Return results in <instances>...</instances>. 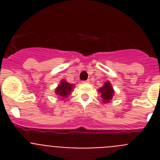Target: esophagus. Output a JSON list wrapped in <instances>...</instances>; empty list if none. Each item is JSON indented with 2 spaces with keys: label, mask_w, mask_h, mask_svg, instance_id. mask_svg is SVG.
I'll list each match as a JSON object with an SVG mask.
<instances>
[{
  "label": "esophagus",
  "mask_w": 160,
  "mask_h": 160,
  "mask_svg": "<svg viewBox=\"0 0 160 160\" xmlns=\"http://www.w3.org/2000/svg\"><path fill=\"white\" fill-rule=\"evenodd\" d=\"M89 82H90V80H86V81H82V83H88Z\"/></svg>",
  "instance_id": "obj_1"
}]
</instances>
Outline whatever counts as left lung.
Listing matches in <instances>:
<instances>
[{
  "instance_id": "left-lung-1",
  "label": "left lung",
  "mask_w": 160,
  "mask_h": 160,
  "mask_svg": "<svg viewBox=\"0 0 160 160\" xmlns=\"http://www.w3.org/2000/svg\"><path fill=\"white\" fill-rule=\"evenodd\" d=\"M98 92L101 93V98H102V102L104 103H108L109 102L112 100V98L114 94V90L111 87L110 82H106L103 84L102 87L99 88Z\"/></svg>"
}]
</instances>
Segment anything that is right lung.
<instances>
[{"instance_id": "obj_1", "label": "right lung", "mask_w": 160, "mask_h": 160, "mask_svg": "<svg viewBox=\"0 0 160 160\" xmlns=\"http://www.w3.org/2000/svg\"><path fill=\"white\" fill-rule=\"evenodd\" d=\"M73 88V85L68 83L66 80H62L60 82V84L58 86V87L55 90V93L59 98H67L68 96L71 94L72 89Z\"/></svg>"}]
</instances>
